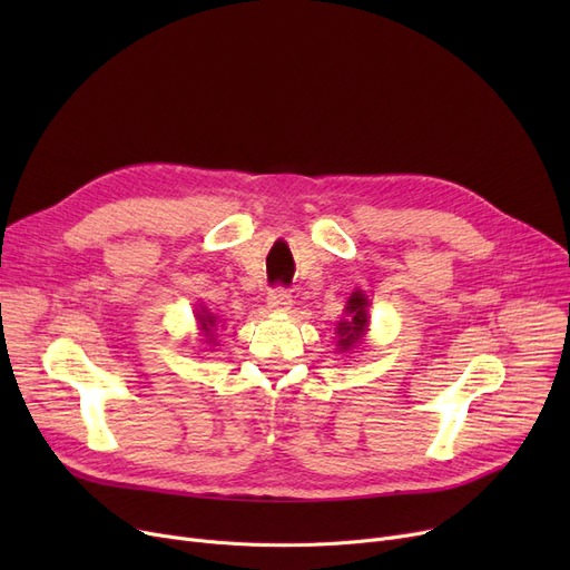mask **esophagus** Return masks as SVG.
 Wrapping results in <instances>:
<instances>
[{"label":"esophagus","mask_w":570,"mask_h":570,"mask_svg":"<svg viewBox=\"0 0 570 570\" xmlns=\"http://www.w3.org/2000/svg\"><path fill=\"white\" fill-rule=\"evenodd\" d=\"M291 305H293V295L284 286L273 288V293H269V297H267V307L273 312H288Z\"/></svg>","instance_id":"34e87169"}]
</instances>
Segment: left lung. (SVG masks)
I'll list each match as a JSON object with an SVG mask.
<instances>
[{
  "mask_svg": "<svg viewBox=\"0 0 570 570\" xmlns=\"http://www.w3.org/2000/svg\"><path fill=\"white\" fill-rule=\"evenodd\" d=\"M367 307H370L367 295L363 291H353L346 307H344L346 314L337 323V351L340 353H351L367 335V327H370Z\"/></svg>",
  "mask_w": 570,
  "mask_h": 570,
  "instance_id": "8db88e82",
  "label": "left lung"
}]
</instances>
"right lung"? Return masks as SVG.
Listing matches in <instances>:
<instances>
[{"mask_svg":"<svg viewBox=\"0 0 570 570\" xmlns=\"http://www.w3.org/2000/svg\"><path fill=\"white\" fill-rule=\"evenodd\" d=\"M196 321H198V325H200V333H203V337H205V344H217L215 337H213V331L217 327V316H215L213 312H207L205 307H200V309L196 312Z\"/></svg>","mask_w":570,"mask_h":570,"instance_id":"right-lung-1","label":"right lung"}]
</instances>
